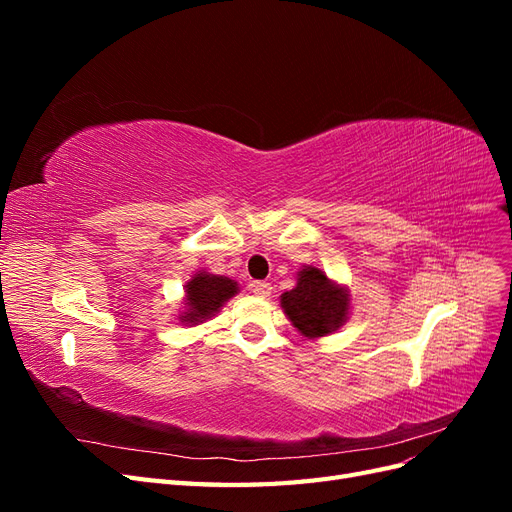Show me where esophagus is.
<instances>
[{
	"instance_id": "34e87169",
	"label": "esophagus",
	"mask_w": 512,
	"mask_h": 512,
	"mask_svg": "<svg viewBox=\"0 0 512 512\" xmlns=\"http://www.w3.org/2000/svg\"><path fill=\"white\" fill-rule=\"evenodd\" d=\"M250 288H252V292L256 294V297H269L271 290H273L271 284H267V282H252Z\"/></svg>"
}]
</instances>
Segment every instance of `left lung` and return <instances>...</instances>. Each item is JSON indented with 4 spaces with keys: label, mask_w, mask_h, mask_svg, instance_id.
Here are the masks:
<instances>
[{
    "label": "left lung",
    "mask_w": 512,
    "mask_h": 512,
    "mask_svg": "<svg viewBox=\"0 0 512 512\" xmlns=\"http://www.w3.org/2000/svg\"><path fill=\"white\" fill-rule=\"evenodd\" d=\"M282 309L305 337H324L348 318L350 294L316 267L299 271L297 286L282 294Z\"/></svg>",
    "instance_id": "8db88e82"
}]
</instances>
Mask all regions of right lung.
<instances>
[{"mask_svg": "<svg viewBox=\"0 0 512 512\" xmlns=\"http://www.w3.org/2000/svg\"><path fill=\"white\" fill-rule=\"evenodd\" d=\"M239 290L237 282L224 275L213 273H196L185 286V312L181 314V322L198 324L220 312V307L235 297Z\"/></svg>", "mask_w": 512, "mask_h": 512, "instance_id": "1", "label": "right lung"}]
</instances>
